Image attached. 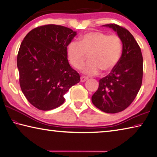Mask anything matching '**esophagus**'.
Returning a JSON list of instances; mask_svg holds the SVG:
<instances>
[{"instance_id":"esophagus-1","label":"esophagus","mask_w":157,"mask_h":157,"mask_svg":"<svg viewBox=\"0 0 157 157\" xmlns=\"http://www.w3.org/2000/svg\"><path fill=\"white\" fill-rule=\"evenodd\" d=\"M87 79H88V78H86V77H81L80 81L81 82H84L85 81H86Z\"/></svg>"}]
</instances>
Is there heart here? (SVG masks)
Returning a JSON list of instances; mask_svg holds the SVG:
<instances>
[{
	"mask_svg": "<svg viewBox=\"0 0 157 157\" xmlns=\"http://www.w3.org/2000/svg\"><path fill=\"white\" fill-rule=\"evenodd\" d=\"M121 53V42L116 35H107L102 31H89L79 36V42L73 41L67 47L70 64L80 69L89 55L90 62L81 71L88 76L96 75L102 70H112L117 64Z\"/></svg>",
	"mask_w": 157,
	"mask_h": 157,
	"instance_id": "heart-1",
	"label": "heart"
}]
</instances>
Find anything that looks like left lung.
Listing matches in <instances>:
<instances>
[{"instance_id": "left-lung-1", "label": "left lung", "mask_w": 157, "mask_h": 157, "mask_svg": "<svg viewBox=\"0 0 157 157\" xmlns=\"http://www.w3.org/2000/svg\"><path fill=\"white\" fill-rule=\"evenodd\" d=\"M104 27L117 32L123 44L122 54L116 66L105 78L99 79L92 102L106 113H117L126 109L135 99L143 78V56L133 36L125 28L115 24Z\"/></svg>"}]
</instances>
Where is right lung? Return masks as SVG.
<instances>
[{
    "label": "right lung",
    "mask_w": 157,
    "mask_h": 157,
    "mask_svg": "<svg viewBox=\"0 0 157 157\" xmlns=\"http://www.w3.org/2000/svg\"><path fill=\"white\" fill-rule=\"evenodd\" d=\"M76 35L68 27L46 25L29 31L22 40L17 56L20 86L38 109L60 106L64 94L80 80L67 59V47Z\"/></svg>",
    "instance_id": "right-lung-1"
}]
</instances>
